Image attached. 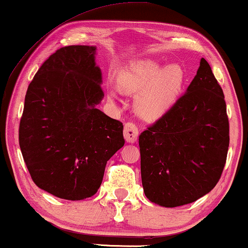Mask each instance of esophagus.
<instances>
[{
	"mask_svg": "<svg viewBox=\"0 0 248 248\" xmlns=\"http://www.w3.org/2000/svg\"><path fill=\"white\" fill-rule=\"evenodd\" d=\"M138 135H139V130H138L137 125L131 123V122H128V123L125 124V126H124V139L125 140H126L127 142H130V143H134V142L137 141Z\"/></svg>",
	"mask_w": 248,
	"mask_h": 248,
	"instance_id": "esophagus-1",
	"label": "esophagus"
}]
</instances>
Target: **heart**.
Listing matches in <instances>:
<instances>
[{
  "instance_id": "1",
  "label": "heart",
  "mask_w": 248,
  "mask_h": 248,
  "mask_svg": "<svg viewBox=\"0 0 248 248\" xmlns=\"http://www.w3.org/2000/svg\"><path fill=\"white\" fill-rule=\"evenodd\" d=\"M184 81V71L177 64L162 65L152 60H139L122 71L118 86L125 93H139V113L149 120H157L178 99ZM109 96L114 98L115 93H110Z\"/></svg>"
}]
</instances>
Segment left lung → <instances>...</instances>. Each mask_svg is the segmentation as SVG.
Segmentation results:
<instances>
[{
	"instance_id": "1",
	"label": "left lung",
	"mask_w": 248,
	"mask_h": 248,
	"mask_svg": "<svg viewBox=\"0 0 248 248\" xmlns=\"http://www.w3.org/2000/svg\"><path fill=\"white\" fill-rule=\"evenodd\" d=\"M143 191L165 208L188 204L217 185L229 147L225 96L201 59L186 93L139 137Z\"/></svg>"
}]
</instances>
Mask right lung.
<instances>
[{
    "instance_id": "add662e5",
    "label": "right lung",
    "mask_w": 248,
    "mask_h": 248,
    "mask_svg": "<svg viewBox=\"0 0 248 248\" xmlns=\"http://www.w3.org/2000/svg\"><path fill=\"white\" fill-rule=\"evenodd\" d=\"M96 46L57 49L27 90L19 144L32 181L60 199L96 194L105 167L123 147V124L97 108L104 93Z\"/></svg>"
}]
</instances>
